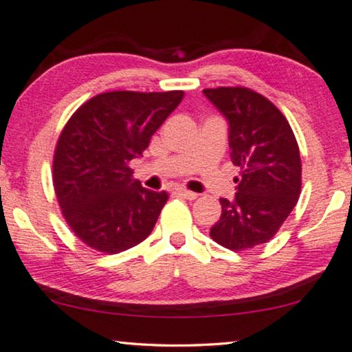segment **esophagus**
<instances>
[{
  "label": "esophagus",
  "instance_id": "1",
  "mask_svg": "<svg viewBox=\"0 0 352 352\" xmlns=\"http://www.w3.org/2000/svg\"><path fill=\"white\" fill-rule=\"evenodd\" d=\"M175 192H178V195L183 196V197H186V199H190V201L196 199V197H197V192H192L190 190H185V188H177Z\"/></svg>",
  "mask_w": 352,
  "mask_h": 352
}]
</instances>
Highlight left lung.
Here are the masks:
<instances>
[{"mask_svg":"<svg viewBox=\"0 0 352 352\" xmlns=\"http://www.w3.org/2000/svg\"><path fill=\"white\" fill-rule=\"evenodd\" d=\"M204 96L228 120L231 160L241 167L234 199H220L210 237L234 252L252 249L273 239L298 202V143L285 116L261 94L217 87L204 89Z\"/></svg>","mask_w":352,"mask_h":352,"instance_id":"left-lung-1","label":"left lung"}]
</instances>
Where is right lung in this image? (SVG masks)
<instances>
[{
    "instance_id": "add662e5",
    "label": "right lung",
    "mask_w": 352,
    "mask_h": 352,
    "mask_svg": "<svg viewBox=\"0 0 352 352\" xmlns=\"http://www.w3.org/2000/svg\"><path fill=\"white\" fill-rule=\"evenodd\" d=\"M183 91L103 92L82 103L63 127L52 162L63 219L84 244L120 254L151 234L167 192L132 178L142 156Z\"/></svg>"
}]
</instances>
